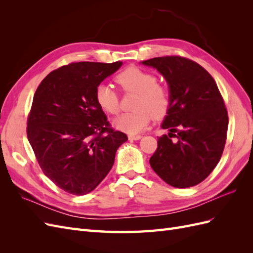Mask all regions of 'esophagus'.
Here are the masks:
<instances>
[{
    "mask_svg": "<svg viewBox=\"0 0 253 253\" xmlns=\"http://www.w3.org/2000/svg\"><path fill=\"white\" fill-rule=\"evenodd\" d=\"M141 138L140 135H128L129 140H139Z\"/></svg>",
    "mask_w": 253,
    "mask_h": 253,
    "instance_id": "1",
    "label": "esophagus"
}]
</instances>
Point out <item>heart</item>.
I'll use <instances>...</instances> for the list:
<instances>
[{"mask_svg":"<svg viewBox=\"0 0 253 253\" xmlns=\"http://www.w3.org/2000/svg\"><path fill=\"white\" fill-rule=\"evenodd\" d=\"M116 82L126 93L138 94L134 103V112L121 114L113 120V126L122 132L137 134L148 126L153 116L162 119L171 106L170 90L158 83L156 76L138 67H127L117 75ZM95 99L103 112L115 115L119 112V96L109 83H99L95 89Z\"/></svg>","mask_w":253,"mask_h":253,"instance_id":"obj_1","label":"heart"}]
</instances>
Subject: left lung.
Segmentation results:
<instances>
[{"instance_id":"8db88e82","label":"left lung","mask_w":253,"mask_h":253,"mask_svg":"<svg viewBox=\"0 0 253 253\" xmlns=\"http://www.w3.org/2000/svg\"><path fill=\"white\" fill-rule=\"evenodd\" d=\"M162 74L169 85L171 106L150 158L152 169L170 186L189 188L208 177L218 164L227 139L228 113L212 76L180 56L141 62ZM173 139L172 140L171 138Z\"/></svg>"}]
</instances>
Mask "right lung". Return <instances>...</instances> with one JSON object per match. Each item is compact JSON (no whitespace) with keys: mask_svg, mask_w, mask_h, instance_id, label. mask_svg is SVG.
<instances>
[{"mask_svg":"<svg viewBox=\"0 0 253 253\" xmlns=\"http://www.w3.org/2000/svg\"><path fill=\"white\" fill-rule=\"evenodd\" d=\"M121 65L120 61L71 63L49 73L36 90L27 138L43 173L67 193L91 192L127 140L111 127L95 99L96 86Z\"/></svg>","mask_w":253,"mask_h":253,"instance_id":"add662e5","label":"right lung"}]
</instances>
